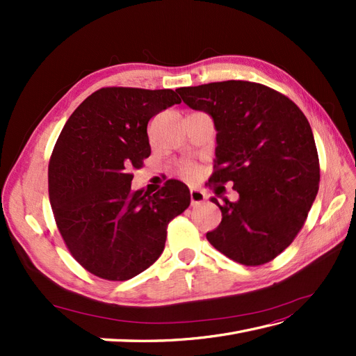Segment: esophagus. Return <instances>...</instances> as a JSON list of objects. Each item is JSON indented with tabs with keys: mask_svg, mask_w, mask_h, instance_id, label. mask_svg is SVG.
Wrapping results in <instances>:
<instances>
[{
	"mask_svg": "<svg viewBox=\"0 0 356 356\" xmlns=\"http://www.w3.org/2000/svg\"><path fill=\"white\" fill-rule=\"evenodd\" d=\"M190 197H191V205H200L202 202H205L207 195L202 190H197V188H191Z\"/></svg>",
	"mask_w": 356,
	"mask_h": 356,
	"instance_id": "34e87169",
	"label": "esophagus"
}]
</instances>
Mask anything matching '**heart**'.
<instances>
[{"mask_svg":"<svg viewBox=\"0 0 356 356\" xmlns=\"http://www.w3.org/2000/svg\"><path fill=\"white\" fill-rule=\"evenodd\" d=\"M180 172H182L185 177H193L195 174V166L193 163H185L182 165V168H180Z\"/></svg>","mask_w":356,"mask_h":356,"instance_id":"obj_1","label":"heart"}]
</instances>
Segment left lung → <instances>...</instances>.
Returning <instances> with one entry per match:
<instances>
[{"label": "left lung", "instance_id": "1", "mask_svg": "<svg viewBox=\"0 0 356 356\" xmlns=\"http://www.w3.org/2000/svg\"><path fill=\"white\" fill-rule=\"evenodd\" d=\"M182 101L214 119L217 148L209 188L234 184L237 202L211 199L222 222L207 238L245 266L274 260L303 228L318 193L320 161L306 116L274 88L249 81L180 87Z\"/></svg>", "mask_w": 356, "mask_h": 356}]
</instances>
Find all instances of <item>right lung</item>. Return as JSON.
<instances>
[{
    "label": "right lung",
    "instance_id": "right-lung-1",
    "mask_svg": "<svg viewBox=\"0 0 356 356\" xmlns=\"http://www.w3.org/2000/svg\"><path fill=\"white\" fill-rule=\"evenodd\" d=\"M174 90L105 87L67 120L49 162V197L73 259L110 282H125L161 257L166 228L190 207V190L166 180L153 195L133 191V170L151 154V118L180 104Z\"/></svg>",
    "mask_w": 356,
    "mask_h": 356
}]
</instances>
